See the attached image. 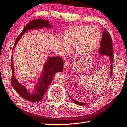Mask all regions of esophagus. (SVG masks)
<instances>
[{"mask_svg":"<svg viewBox=\"0 0 127 127\" xmlns=\"http://www.w3.org/2000/svg\"><path fill=\"white\" fill-rule=\"evenodd\" d=\"M69 66V62L67 60H66L64 63V69H67Z\"/></svg>","mask_w":127,"mask_h":127,"instance_id":"34e87169","label":"esophagus"}]
</instances>
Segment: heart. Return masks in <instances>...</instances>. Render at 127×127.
<instances>
[{"label":"heart","instance_id":"1","mask_svg":"<svg viewBox=\"0 0 127 127\" xmlns=\"http://www.w3.org/2000/svg\"><path fill=\"white\" fill-rule=\"evenodd\" d=\"M101 37L99 28L95 25H77L68 28L60 37L59 46L63 52L70 50L74 45L75 52L81 57H86L95 51Z\"/></svg>","mask_w":127,"mask_h":127}]
</instances>
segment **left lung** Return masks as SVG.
Returning <instances> with one entry per match:
<instances>
[{"label":"left lung","mask_w":127,"mask_h":127,"mask_svg":"<svg viewBox=\"0 0 127 127\" xmlns=\"http://www.w3.org/2000/svg\"><path fill=\"white\" fill-rule=\"evenodd\" d=\"M99 51V54H101L102 55L106 56L107 57V58L109 60L110 63H111V64H110V67H111V77L112 73V68H113V67H112L113 66L112 64H113V62L114 57L113 47V45H112V40L111 36V35H110L109 32H108V30H107L106 29H105L103 32L102 34V41L101 42V45H100V48ZM72 101L78 105H81V106H85V105L87 104V103H85L78 102L75 99H72Z\"/></svg>","instance_id":"8db88e82"}]
</instances>
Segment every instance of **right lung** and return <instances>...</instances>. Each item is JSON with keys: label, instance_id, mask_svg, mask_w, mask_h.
Here are the masks:
<instances>
[{"label": "right lung", "instance_id": "1", "mask_svg": "<svg viewBox=\"0 0 127 127\" xmlns=\"http://www.w3.org/2000/svg\"><path fill=\"white\" fill-rule=\"evenodd\" d=\"M49 22L44 19H35L31 21L26 24L23 29L21 34L16 37L14 46L16 44L24 33L28 30L41 29L42 28H51ZM12 75L11 83L13 87L20 96L27 101L32 102H40L43 98L47 88L51 83L53 79L54 75L58 72H62L64 69V61L61 57L59 56L49 57L45 63L42 75L35 86L34 91L30 93L28 91L26 88L19 83L16 80L14 75V67L13 64V57H11V61Z\"/></svg>", "mask_w": 127, "mask_h": 127}]
</instances>
